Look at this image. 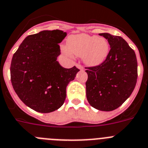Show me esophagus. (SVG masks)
<instances>
[{
    "mask_svg": "<svg viewBox=\"0 0 148 148\" xmlns=\"http://www.w3.org/2000/svg\"><path fill=\"white\" fill-rule=\"evenodd\" d=\"M76 66H77L78 69H80V70H82V69H83V66L81 64H79V63H77V64H76Z\"/></svg>",
    "mask_w": 148,
    "mask_h": 148,
    "instance_id": "esophagus-1",
    "label": "esophagus"
}]
</instances>
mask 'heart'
Instances as JSON below:
<instances>
[{
	"mask_svg": "<svg viewBox=\"0 0 148 148\" xmlns=\"http://www.w3.org/2000/svg\"><path fill=\"white\" fill-rule=\"evenodd\" d=\"M67 47L74 55L83 57L84 61L90 66L102 63L109 53V43L106 38L87 34L70 36L68 38ZM64 51L68 53L66 49Z\"/></svg>",
	"mask_w": 148,
	"mask_h": 148,
	"instance_id": "1",
	"label": "heart"
}]
</instances>
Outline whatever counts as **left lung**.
Segmentation results:
<instances>
[{
  "instance_id": "1",
  "label": "left lung",
  "mask_w": 148,
  "mask_h": 148,
  "mask_svg": "<svg viewBox=\"0 0 148 148\" xmlns=\"http://www.w3.org/2000/svg\"><path fill=\"white\" fill-rule=\"evenodd\" d=\"M99 35L107 40L110 51L102 63L86 67V97L94 108L110 111L122 106L134 90L137 60L134 50L120 36L108 33Z\"/></svg>"
}]
</instances>
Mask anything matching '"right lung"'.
<instances>
[{"mask_svg":"<svg viewBox=\"0 0 148 148\" xmlns=\"http://www.w3.org/2000/svg\"><path fill=\"white\" fill-rule=\"evenodd\" d=\"M66 32L45 30L27 36L12 57L11 82L25 105L40 113L58 110L64 103L66 86L79 69L62 67L57 61L60 54L58 43Z\"/></svg>","mask_w":148,"mask_h":148,"instance_id":"add662e5","label":"right lung"}]
</instances>
